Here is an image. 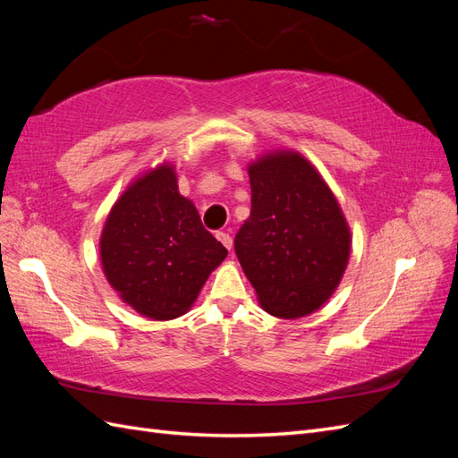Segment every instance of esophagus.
<instances>
[{"mask_svg":"<svg viewBox=\"0 0 458 458\" xmlns=\"http://www.w3.org/2000/svg\"><path fill=\"white\" fill-rule=\"evenodd\" d=\"M216 237H217V241L224 244L225 248H229L231 250V246H233V239H231V234L229 233H225V231H217L216 233Z\"/></svg>","mask_w":458,"mask_h":458,"instance_id":"1","label":"esophagus"}]
</instances>
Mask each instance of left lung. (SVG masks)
Listing matches in <instances>:
<instances>
[{
  "label": "left lung",
  "mask_w": 458,
  "mask_h": 458,
  "mask_svg": "<svg viewBox=\"0 0 458 458\" xmlns=\"http://www.w3.org/2000/svg\"><path fill=\"white\" fill-rule=\"evenodd\" d=\"M248 175L252 212L234 237V254L263 310L281 318L310 315L348 266V224L321 175L296 152L263 157Z\"/></svg>",
  "instance_id": "1"
}]
</instances>
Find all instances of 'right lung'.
I'll use <instances>...</instances> for the list:
<instances>
[{"label":"right lung","instance_id":"right-lung-1","mask_svg":"<svg viewBox=\"0 0 458 458\" xmlns=\"http://www.w3.org/2000/svg\"><path fill=\"white\" fill-rule=\"evenodd\" d=\"M225 256L227 248L204 229L197 208L179 195L172 165L148 172L123 192L101 237L110 286L157 321L183 315Z\"/></svg>","mask_w":458,"mask_h":458}]
</instances>
